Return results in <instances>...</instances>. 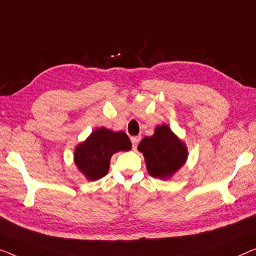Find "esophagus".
Here are the masks:
<instances>
[{
    "instance_id": "esophagus-1",
    "label": "esophagus",
    "mask_w": 256,
    "mask_h": 256,
    "mask_svg": "<svg viewBox=\"0 0 256 256\" xmlns=\"http://www.w3.org/2000/svg\"><path fill=\"white\" fill-rule=\"evenodd\" d=\"M140 139H141L140 136H132L131 141H132V147H133V150H136V148L138 147V144H139Z\"/></svg>"
}]
</instances>
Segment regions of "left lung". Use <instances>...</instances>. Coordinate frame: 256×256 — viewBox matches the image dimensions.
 Here are the masks:
<instances>
[{"mask_svg":"<svg viewBox=\"0 0 256 256\" xmlns=\"http://www.w3.org/2000/svg\"><path fill=\"white\" fill-rule=\"evenodd\" d=\"M138 150L144 156L150 176L161 179L176 172L188 158L185 144L166 124L156 128L152 136H144L140 141Z\"/></svg>","mask_w":256,"mask_h":256,"instance_id":"8db88e82","label":"left lung"}]
</instances>
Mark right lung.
<instances>
[{
    "instance_id": "add662e5",
    "label": "right lung",
    "mask_w": 256,
    "mask_h": 256,
    "mask_svg": "<svg viewBox=\"0 0 256 256\" xmlns=\"http://www.w3.org/2000/svg\"><path fill=\"white\" fill-rule=\"evenodd\" d=\"M132 144L125 132H112L101 128L95 130L85 142L76 148L74 162L90 180H98L108 174L112 154L130 150Z\"/></svg>"
}]
</instances>
